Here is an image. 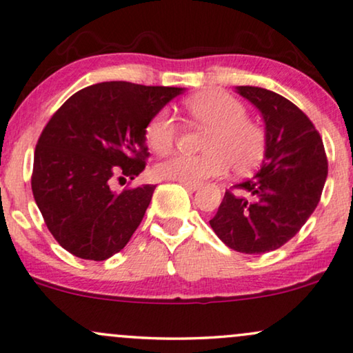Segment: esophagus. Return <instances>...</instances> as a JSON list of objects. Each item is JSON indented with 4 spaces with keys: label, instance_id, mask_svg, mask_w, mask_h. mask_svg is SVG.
Returning a JSON list of instances; mask_svg holds the SVG:
<instances>
[{
    "label": "esophagus",
    "instance_id": "1",
    "mask_svg": "<svg viewBox=\"0 0 353 353\" xmlns=\"http://www.w3.org/2000/svg\"><path fill=\"white\" fill-rule=\"evenodd\" d=\"M180 185H183V186H185V188L188 189V191H191V192H194V191H197V189H199V188H201V186H199V185H191V183H186V181H180Z\"/></svg>",
    "mask_w": 353,
    "mask_h": 353
}]
</instances>
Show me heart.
<instances>
[{
    "mask_svg": "<svg viewBox=\"0 0 353 353\" xmlns=\"http://www.w3.org/2000/svg\"><path fill=\"white\" fill-rule=\"evenodd\" d=\"M192 121L207 127L201 143L202 154L172 152L157 162L156 173L165 180L201 185L203 180L228 172L229 164L239 173L248 172L263 159L264 130L247 119V108L221 90H205L186 100ZM178 125L168 110H161L146 125V141L154 151H165L176 139Z\"/></svg>",
    "mask_w": 353,
    "mask_h": 353,
    "instance_id": "b5f03b06",
    "label": "heart"
}]
</instances>
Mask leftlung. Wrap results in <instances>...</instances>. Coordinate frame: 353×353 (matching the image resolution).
Returning <instances> with one entry per match:
<instances>
[{
  "instance_id": "8db88e82",
  "label": "left lung",
  "mask_w": 353,
  "mask_h": 353,
  "mask_svg": "<svg viewBox=\"0 0 353 353\" xmlns=\"http://www.w3.org/2000/svg\"><path fill=\"white\" fill-rule=\"evenodd\" d=\"M263 116L265 148L261 168L226 191L210 219L214 234L245 254L274 252L299 232L319 205L328 162L312 122L272 90L237 85Z\"/></svg>"
}]
</instances>
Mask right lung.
Returning a JSON list of instances; mask_svg holds the SVG:
<instances>
[{"instance_id":"1","label":"right lung","mask_w":353,"mask_h":353,"mask_svg":"<svg viewBox=\"0 0 353 353\" xmlns=\"http://www.w3.org/2000/svg\"><path fill=\"white\" fill-rule=\"evenodd\" d=\"M183 88L110 81L71 95L41 134L32 191L54 239L74 256L105 261L140 226L154 185L116 192V176L145 170L146 125Z\"/></svg>"}]
</instances>
